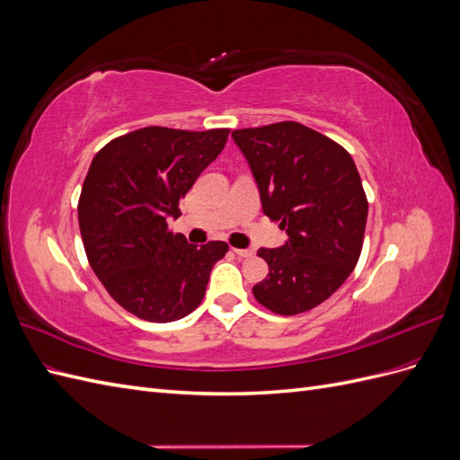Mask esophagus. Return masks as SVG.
Returning <instances> with one entry per match:
<instances>
[{
  "mask_svg": "<svg viewBox=\"0 0 460 460\" xmlns=\"http://www.w3.org/2000/svg\"><path fill=\"white\" fill-rule=\"evenodd\" d=\"M232 252L238 255V257H242V259H247V257H253V252L252 249H238V247H234Z\"/></svg>",
  "mask_w": 460,
  "mask_h": 460,
  "instance_id": "esophagus-1",
  "label": "esophagus"
}]
</instances>
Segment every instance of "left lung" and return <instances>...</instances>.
<instances>
[{"label":"left lung","mask_w":460,"mask_h":460,"mask_svg":"<svg viewBox=\"0 0 460 460\" xmlns=\"http://www.w3.org/2000/svg\"><path fill=\"white\" fill-rule=\"evenodd\" d=\"M259 186L262 211L288 232L261 247L269 276L253 286L269 311L294 316L326 301L355 269L365 240L367 193L353 157L301 122L232 132Z\"/></svg>","instance_id":"obj_1"}]
</instances>
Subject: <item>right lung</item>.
I'll return each mask as SVG.
<instances>
[{
  "label": "right lung",
  "instance_id": "1",
  "mask_svg": "<svg viewBox=\"0 0 460 460\" xmlns=\"http://www.w3.org/2000/svg\"><path fill=\"white\" fill-rule=\"evenodd\" d=\"M228 128L146 127L95 153L78 199V226L92 270L122 309L172 323L199 307L226 242L188 243L172 234L182 199L225 149Z\"/></svg>",
  "mask_w": 460,
  "mask_h": 460
}]
</instances>
